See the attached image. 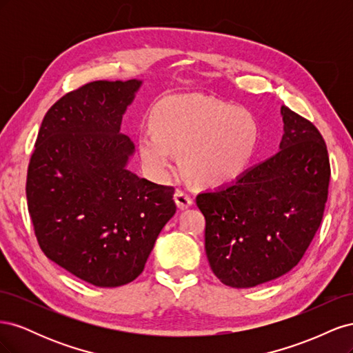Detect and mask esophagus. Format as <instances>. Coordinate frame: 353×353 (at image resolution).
Instances as JSON below:
<instances>
[{"instance_id":"1","label":"esophagus","mask_w":353,"mask_h":353,"mask_svg":"<svg viewBox=\"0 0 353 353\" xmlns=\"http://www.w3.org/2000/svg\"><path fill=\"white\" fill-rule=\"evenodd\" d=\"M174 199H175L176 206L179 209H188L191 205H193V199H191V196L188 193H185L184 190H176Z\"/></svg>"}]
</instances>
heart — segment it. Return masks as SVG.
<instances>
[{
	"instance_id": "b5f03b06",
	"label": "heart",
	"mask_w": 353,
	"mask_h": 353,
	"mask_svg": "<svg viewBox=\"0 0 353 353\" xmlns=\"http://www.w3.org/2000/svg\"><path fill=\"white\" fill-rule=\"evenodd\" d=\"M153 126L138 137L148 174L165 179L176 165L178 152L185 174L206 187L239 179L259 141V125L249 110L205 95L163 100L154 110Z\"/></svg>"
}]
</instances>
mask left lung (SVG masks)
<instances>
[{"label": "left lung", "instance_id": "obj_1", "mask_svg": "<svg viewBox=\"0 0 353 353\" xmlns=\"http://www.w3.org/2000/svg\"><path fill=\"white\" fill-rule=\"evenodd\" d=\"M281 116L279 153L196 197L209 265L230 287L259 285L294 268L321 225L331 175L325 141L285 105Z\"/></svg>", "mask_w": 353, "mask_h": 353}]
</instances>
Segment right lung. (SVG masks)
Listing matches in <instances>:
<instances>
[{
	"instance_id": "obj_1",
	"label": "right lung",
	"mask_w": 353,
	"mask_h": 353,
	"mask_svg": "<svg viewBox=\"0 0 353 353\" xmlns=\"http://www.w3.org/2000/svg\"><path fill=\"white\" fill-rule=\"evenodd\" d=\"M141 81H94L51 105L26 178L41 250L97 287L134 281L176 210L174 187L126 169L134 144L122 116Z\"/></svg>"
}]
</instances>
